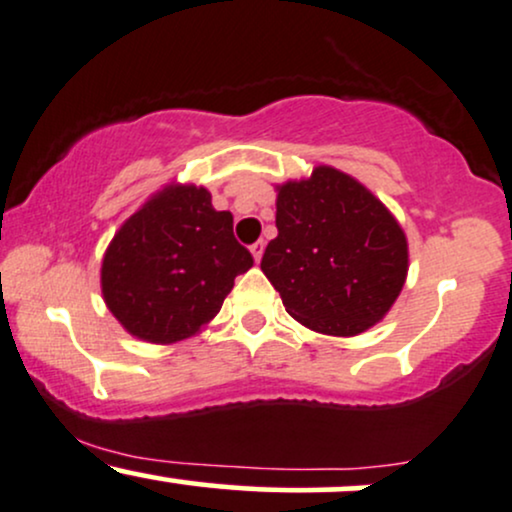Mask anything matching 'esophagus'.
I'll use <instances>...</instances> for the list:
<instances>
[{
	"label": "esophagus",
	"mask_w": 512,
	"mask_h": 512,
	"mask_svg": "<svg viewBox=\"0 0 512 512\" xmlns=\"http://www.w3.org/2000/svg\"><path fill=\"white\" fill-rule=\"evenodd\" d=\"M263 249H266V242H263V239H258L256 244H251V254H254V261H261Z\"/></svg>",
	"instance_id": "1"
}]
</instances>
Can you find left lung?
I'll use <instances>...</instances> for the list:
<instances>
[{"instance_id": "8db88e82", "label": "left lung", "mask_w": 512, "mask_h": 512, "mask_svg": "<svg viewBox=\"0 0 512 512\" xmlns=\"http://www.w3.org/2000/svg\"><path fill=\"white\" fill-rule=\"evenodd\" d=\"M278 237L261 270L285 311L323 335L352 338L388 314L407 278L400 222L350 174L318 165L278 186Z\"/></svg>"}]
</instances>
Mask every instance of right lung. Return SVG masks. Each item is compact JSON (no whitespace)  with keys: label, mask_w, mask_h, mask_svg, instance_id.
<instances>
[{"label":"right lung","mask_w":512,"mask_h":512,"mask_svg":"<svg viewBox=\"0 0 512 512\" xmlns=\"http://www.w3.org/2000/svg\"><path fill=\"white\" fill-rule=\"evenodd\" d=\"M251 266L230 210H215L203 186L170 184L114 234L100 285L107 309L134 338L170 345L215 318L234 278Z\"/></svg>","instance_id":"right-lung-1"}]
</instances>
